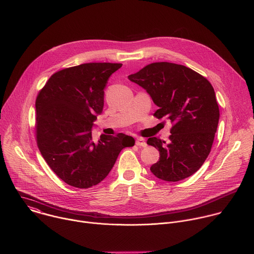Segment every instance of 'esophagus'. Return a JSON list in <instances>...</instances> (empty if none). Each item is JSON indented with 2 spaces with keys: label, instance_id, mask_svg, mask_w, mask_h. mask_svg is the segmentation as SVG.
I'll use <instances>...</instances> for the list:
<instances>
[{
  "label": "esophagus",
  "instance_id": "34e87169",
  "mask_svg": "<svg viewBox=\"0 0 254 254\" xmlns=\"http://www.w3.org/2000/svg\"><path fill=\"white\" fill-rule=\"evenodd\" d=\"M135 144H136V146H138V147H142V148L147 147V142H146V140H144V139H143V138H141V137L136 138V140H135Z\"/></svg>",
  "mask_w": 254,
  "mask_h": 254
}]
</instances>
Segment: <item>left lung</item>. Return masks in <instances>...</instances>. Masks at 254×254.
<instances>
[{"label":"left lung","instance_id":"left-lung-1","mask_svg":"<svg viewBox=\"0 0 254 254\" xmlns=\"http://www.w3.org/2000/svg\"><path fill=\"white\" fill-rule=\"evenodd\" d=\"M127 78L142 87L158 110L154 116L174 123L170 141L153 136L148 144L160 152L151 172L167 182L196 173L207 159L219 122V107L211 83L184 65L156 62Z\"/></svg>","mask_w":254,"mask_h":254}]
</instances>
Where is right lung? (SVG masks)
I'll return each instance as SVG.
<instances>
[{
	"instance_id": "add662e5",
	"label": "right lung",
	"mask_w": 254,
	"mask_h": 254,
	"mask_svg": "<svg viewBox=\"0 0 254 254\" xmlns=\"http://www.w3.org/2000/svg\"><path fill=\"white\" fill-rule=\"evenodd\" d=\"M121 63H84L54 73L36 99L37 144L52 171L80 189L99 184L121 151L134 138L125 133L92 138L102 114L104 87Z\"/></svg>"
}]
</instances>
